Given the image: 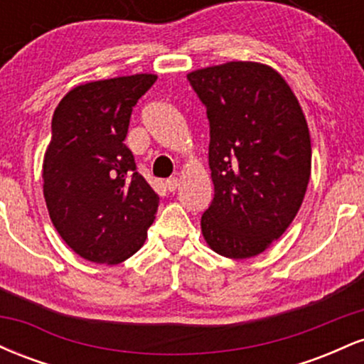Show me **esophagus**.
I'll use <instances>...</instances> for the list:
<instances>
[{"mask_svg":"<svg viewBox=\"0 0 364 364\" xmlns=\"http://www.w3.org/2000/svg\"><path fill=\"white\" fill-rule=\"evenodd\" d=\"M178 185H179L178 178H169L168 181H166V188H168V191H176Z\"/></svg>","mask_w":364,"mask_h":364,"instance_id":"34e87169","label":"esophagus"}]
</instances>
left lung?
Listing matches in <instances>:
<instances>
[{"mask_svg": "<svg viewBox=\"0 0 364 364\" xmlns=\"http://www.w3.org/2000/svg\"><path fill=\"white\" fill-rule=\"evenodd\" d=\"M210 123L214 200L202 215L207 245L243 260L265 252L301 207L311 140L301 106L270 66L229 61L188 73Z\"/></svg>", "mask_w": 364, "mask_h": 364, "instance_id": "left-lung-1", "label": "left lung"}]
</instances>
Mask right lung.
Returning <instances> with one entry per match:
<instances>
[{
	"label": "right lung",
	"instance_id": "1",
	"mask_svg": "<svg viewBox=\"0 0 364 364\" xmlns=\"http://www.w3.org/2000/svg\"><path fill=\"white\" fill-rule=\"evenodd\" d=\"M156 80L139 73L83 83L53 114L46 205L63 241L89 262H124L144 246L156 219L159 195L123 144L133 106Z\"/></svg>",
	"mask_w": 364,
	"mask_h": 364
}]
</instances>
